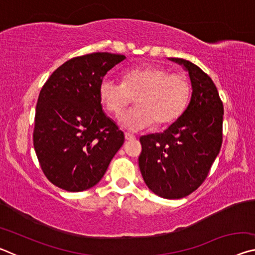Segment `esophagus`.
<instances>
[{"instance_id":"esophagus-1","label":"esophagus","mask_w":255,"mask_h":255,"mask_svg":"<svg viewBox=\"0 0 255 255\" xmlns=\"http://www.w3.org/2000/svg\"><path fill=\"white\" fill-rule=\"evenodd\" d=\"M125 138H126V140H133L135 139V136L132 135V133H129V132H126L125 133Z\"/></svg>"}]
</instances>
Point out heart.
Instances as JSON below:
<instances>
[{
  "instance_id": "b5f03b06",
  "label": "heart",
  "mask_w": 255,
  "mask_h": 255,
  "mask_svg": "<svg viewBox=\"0 0 255 255\" xmlns=\"http://www.w3.org/2000/svg\"><path fill=\"white\" fill-rule=\"evenodd\" d=\"M190 93L188 79L182 74H169L157 65L129 68L124 73L123 82L105 77L99 85L102 105L111 114L118 115L135 100L136 107L119 116L122 127L139 131L154 124H170L182 114Z\"/></svg>"
}]
</instances>
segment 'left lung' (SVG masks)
I'll use <instances>...</instances> for the list:
<instances>
[{"mask_svg":"<svg viewBox=\"0 0 255 255\" xmlns=\"http://www.w3.org/2000/svg\"><path fill=\"white\" fill-rule=\"evenodd\" d=\"M169 59L188 72L191 98L163 132L140 137L138 164L150 191L180 199L200 187L221 150L224 108L213 80L201 68L182 58Z\"/></svg>","mask_w":255,"mask_h":255,"instance_id":"8db88e82","label":"left lung"}]
</instances>
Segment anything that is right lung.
Returning <instances> with one entry per match:
<instances>
[{"label":"right lung","instance_id":"add662e5","mask_svg":"<svg viewBox=\"0 0 255 255\" xmlns=\"http://www.w3.org/2000/svg\"><path fill=\"white\" fill-rule=\"evenodd\" d=\"M126 56L93 53L59 66L42 86L34 117L33 146L51 183L70 192L100 181L125 136L102 110L99 85Z\"/></svg>","mask_w":255,"mask_h":255}]
</instances>
